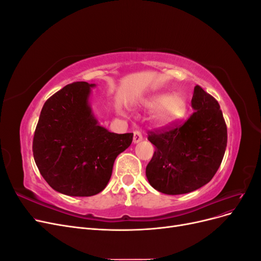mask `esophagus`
I'll return each instance as SVG.
<instances>
[{
  "mask_svg": "<svg viewBox=\"0 0 261 261\" xmlns=\"http://www.w3.org/2000/svg\"><path fill=\"white\" fill-rule=\"evenodd\" d=\"M143 140V135H141V133L139 130H135L134 132V137H133V143L134 144H138L139 141Z\"/></svg>",
  "mask_w": 261,
  "mask_h": 261,
  "instance_id": "34e87169",
  "label": "esophagus"
}]
</instances>
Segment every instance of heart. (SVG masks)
I'll list each match as a JSON object with an SVG mask.
<instances>
[{
	"instance_id": "obj_1",
	"label": "heart",
	"mask_w": 261,
	"mask_h": 261,
	"mask_svg": "<svg viewBox=\"0 0 261 261\" xmlns=\"http://www.w3.org/2000/svg\"><path fill=\"white\" fill-rule=\"evenodd\" d=\"M141 106L153 112V120L159 125H169L178 121L185 114L186 103L178 93H156L143 100Z\"/></svg>"
}]
</instances>
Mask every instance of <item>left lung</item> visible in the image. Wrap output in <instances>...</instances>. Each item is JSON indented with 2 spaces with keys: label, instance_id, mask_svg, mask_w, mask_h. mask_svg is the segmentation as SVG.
<instances>
[{
  "label": "left lung",
  "instance_id": "8db88e82",
  "mask_svg": "<svg viewBox=\"0 0 261 261\" xmlns=\"http://www.w3.org/2000/svg\"><path fill=\"white\" fill-rule=\"evenodd\" d=\"M192 107L194 113L184 124L148 133L155 150L146 176L160 193L194 192L209 183L222 162L227 130L218 101L197 85Z\"/></svg>",
  "mask_w": 261,
  "mask_h": 261
}]
</instances>
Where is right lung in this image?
Segmentation results:
<instances>
[{"label":"right lung","mask_w":261,"mask_h":261,"mask_svg":"<svg viewBox=\"0 0 261 261\" xmlns=\"http://www.w3.org/2000/svg\"><path fill=\"white\" fill-rule=\"evenodd\" d=\"M69 84L45 101L34 135L39 172L54 191L88 197L103 191L116 156L127 149L133 133L115 134L99 125L89 105L92 87Z\"/></svg>","instance_id":"right-lung-1"}]
</instances>
